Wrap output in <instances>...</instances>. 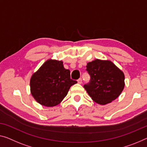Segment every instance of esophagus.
Instances as JSON below:
<instances>
[{"instance_id":"1","label":"esophagus","mask_w":147,"mask_h":147,"mask_svg":"<svg viewBox=\"0 0 147 147\" xmlns=\"http://www.w3.org/2000/svg\"><path fill=\"white\" fill-rule=\"evenodd\" d=\"M78 84H82V78H79V79H78Z\"/></svg>"}]
</instances>
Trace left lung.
I'll return each instance as SVG.
<instances>
[{"mask_svg": "<svg viewBox=\"0 0 147 147\" xmlns=\"http://www.w3.org/2000/svg\"><path fill=\"white\" fill-rule=\"evenodd\" d=\"M90 80L84 88L94 101L106 105L115 100L125 86V75L111 61L96 59L88 63Z\"/></svg>", "mask_w": 147, "mask_h": 147, "instance_id": "left-lung-1", "label": "left lung"}]
</instances>
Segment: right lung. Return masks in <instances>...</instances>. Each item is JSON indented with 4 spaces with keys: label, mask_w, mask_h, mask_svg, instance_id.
<instances>
[{
    "label": "right lung",
    "mask_w": 147,
    "mask_h": 147,
    "mask_svg": "<svg viewBox=\"0 0 147 147\" xmlns=\"http://www.w3.org/2000/svg\"><path fill=\"white\" fill-rule=\"evenodd\" d=\"M63 61L49 59L33 74L30 91L35 100L42 106L53 107L64 99L70 88L77 83L71 78L69 69Z\"/></svg>",
    "instance_id": "add662e5"
}]
</instances>
